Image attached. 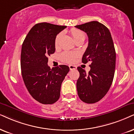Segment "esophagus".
<instances>
[{"mask_svg": "<svg viewBox=\"0 0 134 134\" xmlns=\"http://www.w3.org/2000/svg\"><path fill=\"white\" fill-rule=\"evenodd\" d=\"M69 68H70V70H76L77 69V66L74 65H69Z\"/></svg>", "mask_w": 134, "mask_h": 134, "instance_id": "1", "label": "esophagus"}]
</instances>
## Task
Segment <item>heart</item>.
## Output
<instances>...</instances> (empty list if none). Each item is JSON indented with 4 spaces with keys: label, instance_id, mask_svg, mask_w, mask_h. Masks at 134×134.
Returning <instances> with one entry per match:
<instances>
[{
    "label": "heart",
    "instance_id": "obj_1",
    "mask_svg": "<svg viewBox=\"0 0 134 134\" xmlns=\"http://www.w3.org/2000/svg\"><path fill=\"white\" fill-rule=\"evenodd\" d=\"M70 33L74 38L75 41H77L80 40H84L85 39V34L83 31L81 30L76 29V28H73L70 30ZM62 33L59 34L56 36L55 40V45L57 46L59 43V40L61 38ZM79 56V54L75 52H70V51H64L60 55V59L62 61L66 63H73L76 60V59Z\"/></svg>",
    "mask_w": 134,
    "mask_h": 134
}]
</instances>
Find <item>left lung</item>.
Returning a JSON list of instances; mask_svg holds the SVG:
<instances>
[{
  "mask_svg": "<svg viewBox=\"0 0 134 134\" xmlns=\"http://www.w3.org/2000/svg\"><path fill=\"white\" fill-rule=\"evenodd\" d=\"M75 27L88 37L82 62H91L88 74L77 67L80 73L77 82L78 95L82 101L92 104L102 99L111 87L116 67V51L111 33L102 23L93 21Z\"/></svg>",
  "mask_w": 134,
  "mask_h": 134,
  "instance_id": "obj_1",
  "label": "left lung"
}]
</instances>
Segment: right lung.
I'll return each instance as SVG.
<instances>
[{"label": "right lung", "instance_id": "obj_1", "mask_svg": "<svg viewBox=\"0 0 134 134\" xmlns=\"http://www.w3.org/2000/svg\"><path fill=\"white\" fill-rule=\"evenodd\" d=\"M66 27L38 23L30 30L22 44L23 80L32 97L42 104H51L58 100L62 83L70 70L65 65L52 69L47 65V57L55 52L57 35Z\"/></svg>", "mask_w": 134, "mask_h": 134}]
</instances>
